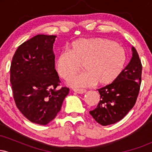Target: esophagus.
I'll return each instance as SVG.
<instances>
[{
  "label": "esophagus",
  "instance_id": "1",
  "mask_svg": "<svg viewBox=\"0 0 152 152\" xmlns=\"http://www.w3.org/2000/svg\"><path fill=\"white\" fill-rule=\"evenodd\" d=\"M74 92H76V93L77 94H84L86 92V90L85 89H81V88H74L73 89Z\"/></svg>",
  "mask_w": 152,
  "mask_h": 152
}]
</instances>
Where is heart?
Returning <instances> with one entry per match:
<instances>
[{
  "label": "heart",
  "instance_id": "b5f03b06",
  "mask_svg": "<svg viewBox=\"0 0 152 152\" xmlns=\"http://www.w3.org/2000/svg\"><path fill=\"white\" fill-rule=\"evenodd\" d=\"M127 61L126 52L116 41L108 38H83L75 41L70 50L61 51L56 59V69L64 79L77 72L83 65L85 71L72 77L68 85L75 88L110 84L121 75Z\"/></svg>",
  "mask_w": 152,
  "mask_h": 152
}]
</instances>
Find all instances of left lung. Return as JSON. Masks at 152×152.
<instances>
[{"label": "left lung", "mask_w": 152, "mask_h": 152, "mask_svg": "<svg viewBox=\"0 0 152 152\" xmlns=\"http://www.w3.org/2000/svg\"><path fill=\"white\" fill-rule=\"evenodd\" d=\"M132 51L129 64L121 75L111 83L97 89L101 100L97 107L89 113L102 126L119 121L137 102L142 82V65L134 47H132Z\"/></svg>", "instance_id": "obj_1"}]
</instances>
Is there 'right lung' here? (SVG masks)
Wrapping results in <instances>:
<instances>
[{
    "label": "right lung",
    "mask_w": 152,
    "mask_h": 152,
    "mask_svg": "<svg viewBox=\"0 0 152 152\" xmlns=\"http://www.w3.org/2000/svg\"><path fill=\"white\" fill-rule=\"evenodd\" d=\"M56 36L37 35L15 50L10 81L15 105L33 123L46 125L61 109L69 88L60 86L55 69L53 45Z\"/></svg>",
    "instance_id": "1"
}]
</instances>
